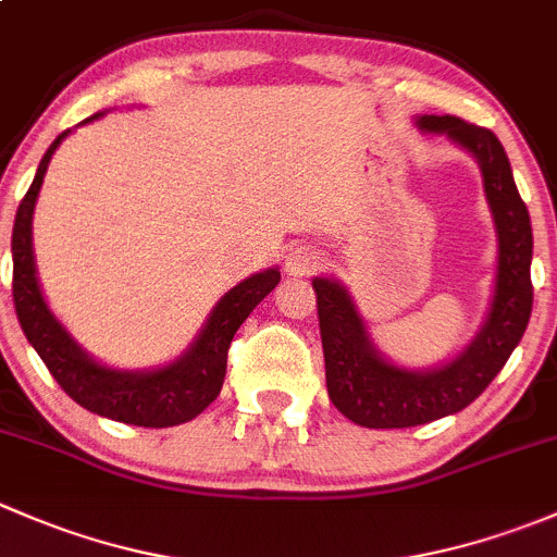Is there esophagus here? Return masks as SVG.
<instances>
[{
  "mask_svg": "<svg viewBox=\"0 0 557 557\" xmlns=\"http://www.w3.org/2000/svg\"><path fill=\"white\" fill-rule=\"evenodd\" d=\"M318 263L320 256L312 247H294V250L285 256V272L294 274V277H301V274H310Z\"/></svg>",
  "mask_w": 557,
  "mask_h": 557,
  "instance_id": "obj_1",
  "label": "esophagus"
}]
</instances>
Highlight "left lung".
I'll list each match as a JSON object with an SVG mask.
<instances>
[{"label":"left lung","mask_w":557,"mask_h":557,"mask_svg":"<svg viewBox=\"0 0 557 557\" xmlns=\"http://www.w3.org/2000/svg\"><path fill=\"white\" fill-rule=\"evenodd\" d=\"M418 126L429 134H447L480 164L498 237L496 285L485 323L471 345L445 367L412 372L380 356L350 294L336 280H312L329 396L345 418L363 429H409L469 407L512 356L533 307L531 218L504 145L491 128L455 115H420Z\"/></svg>","instance_id":"8db88e82"}]
</instances>
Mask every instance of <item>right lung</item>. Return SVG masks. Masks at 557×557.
I'll use <instances>...</instances> for the list:
<instances>
[{"mask_svg": "<svg viewBox=\"0 0 557 557\" xmlns=\"http://www.w3.org/2000/svg\"><path fill=\"white\" fill-rule=\"evenodd\" d=\"M99 115L102 112L86 117L83 123ZM70 132L72 128H66L53 139L48 153L39 161L35 183L29 185L18 212H15L13 301L21 329L39 352L48 372L53 374L55 383L88 412L117 420V423L145 425V429H170V425L188 423L196 414L205 412L221 393L223 377H226L228 345L247 314L256 310L258 301L272 294L274 285L280 283V269H263L234 285L210 312L194 345L170 367L150 369V372H121V369H110L94 361L45 305V296L37 283L35 250H32V215H35L37 194L42 188L50 156Z\"/></svg>", "mask_w": 557, "mask_h": 557, "instance_id": "1", "label": "right lung"}]
</instances>
